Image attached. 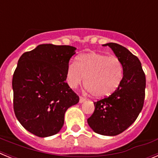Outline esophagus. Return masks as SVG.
Instances as JSON below:
<instances>
[{"label":"esophagus","mask_w":158,"mask_h":158,"mask_svg":"<svg viewBox=\"0 0 158 158\" xmlns=\"http://www.w3.org/2000/svg\"><path fill=\"white\" fill-rule=\"evenodd\" d=\"M86 100L85 98H84L83 96H80V99H79V102H80L81 104V103H83V102H85Z\"/></svg>","instance_id":"esophagus-1"}]
</instances>
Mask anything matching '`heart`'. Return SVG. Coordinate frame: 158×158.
<instances>
[{
	"label": "heart",
	"instance_id": "1",
	"mask_svg": "<svg viewBox=\"0 0 158 158\" xmlns=\"http://www.w3.org/2000/svg\"><path fill=\"white\" fill-rule=\"evenodd\" d=\"M124 68L116 57L91 52L78 57L76 64L69 65L67 83L75 89L84 81V86L96 99L105 98L115 93L123 81Z\"/></svg>",
	"mask_w": 158,
	"mask_h": 158
}]
</instances>
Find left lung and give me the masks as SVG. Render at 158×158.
<instances>
[{"instance_id":"obj_1","label":"left lung","mask_w":158,"mask_h":158,"mask_svg":"<svg viewBox=\"0 0 158 158\" xmlns=\"http://www.w3.org/2000/svg\"><path fill=\"white\" fill-rule=\"evenodd\" d=\"M108 46L123 65V81L111 96L94 102L95 110L88 118L94 132L102 135L115 136L127 129L139 116L145 99L146 75L135 55L126 47L115 43Z\"/></svg>"}]
</instances>
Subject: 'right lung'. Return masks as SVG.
I'll return each instance as SVG.
<instances>
[{"instance_id": "obj_1", "label": "right lung", "mask_w": 158, "mask_h": 158, "mask_svg": "<svg viewBox=\"0 0 158 158\" xmlns=\"http://www.w3.org/2000/svg\"><path fill=\"white\" fill-rule=\"evenodd\" d=\"M76 48L41 44L23 53L12 77L13 109L25 129L38 137L59 132L64 115L79 96L65 82Z\"/></svg>"}]
</instances>
